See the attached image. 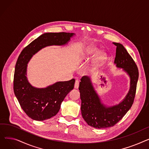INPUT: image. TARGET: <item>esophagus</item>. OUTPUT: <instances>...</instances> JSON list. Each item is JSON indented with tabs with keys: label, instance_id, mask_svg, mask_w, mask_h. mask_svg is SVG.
I'll return each mask as SVG.
<instances>
[{
	"label": "esophagus",
	"instance_id": "34e87169",
	"mask_svg": "<svg viewBox=\"0 0 149 149\" xmlns=\"http://www.w3.org/2000/svg\"><path fill=\"white\" fill-rule=\"evenodd\" d=\"M79 80H76L75 82V85H74V88L75 89H78L79 87Z\"/></svg>",
	"mask_w": 149,
	"mask_h": 149
}]
</instances>
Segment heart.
Listing matches in <instances>:
<instances>
[{
    "mask_svg": "<svg viewBox=\"0 0 149 149\" xmlns=\"http://www.w3.org/2000/svg\"><path fill=\"white\" fill-rule=\"evenodd\" d=\"M97 51V48L93 46H89L86 49L84 52L83 54L82 58L88 57L91 56L92 54H93L94 52H95ZM107 58V54L104 52H100L97 54L96 57V60L98 62H102L106 60Z\"/></svg>",
    "mask_w": 149,
    "mask_h": 149,
    "instance_id": "b5f03b06",
    "label": "heart"
}]
</instances>
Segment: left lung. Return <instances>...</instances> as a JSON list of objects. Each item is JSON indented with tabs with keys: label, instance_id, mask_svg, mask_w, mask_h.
<instances>
[{
	"label": "left lung",
	"instance_id": "obj_1",
	"mask_svg": "<svg viewBox=\"0 0 149 149\" xmlns=\"http://www.w3.org/2000/svg\"><path fill=\"white\" fill-rule=\"evenodd\" d=\"M113 43L116 46L114 63L117 68H123L130 79V89L124 99L118 104L107 107L101 102L89 77L83 76L80 82L82 116L88 125L97 129L112 127L120 121L132 107L135 97L138 67L123 45Z\"/></svg>",
	"mask_w": 149,
	"mask_h": 149
}]
</instances>
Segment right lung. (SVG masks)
Here are the masks:
<instances>
[{
  "instance_id": "obj_1",
  "label": "right lung",
  "mask_w": 149,
  "mask_h": 149,
  "mask_svg": "<svg viewBox=\"0 0 149 149\" xmlns=\"http://www.w3.org/2000/svg\"><path fill=\"white\" fill-rule=\"evenodd\" d=\"M75 34L69 33H45L22 50L15 66L14 92L26 114L34 120L49 119L59 111L61 103L74 89L75 79L58 81L45 88L33 87L26 77L27 64L36 53L46 46L64 45Z\"/></svg>"
}]
</instances>
